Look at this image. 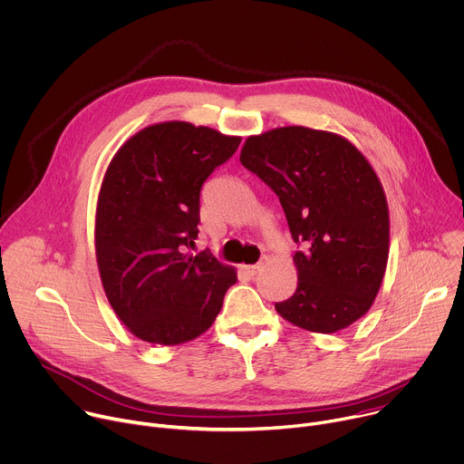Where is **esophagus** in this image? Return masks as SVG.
I'll use <instances>...</instances> for the list:
<instances>
[{
    "label": "esophagus",
    "instance_id": "34e87169",
    "mask_svg": "<svg viewBox=\"0 0 464 464\" xmlns=\"http://www.w3.org/2000/svg\"><path fill=\"white\" fill-rule=\"evenodd\" d=\"M243 270H245L248 276H256V274L261 270V265H259V263H257V265H245Z\"/></svg>",
    "mask_w": 464,
    "mask_h": 464
}]
</instances>
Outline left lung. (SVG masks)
Instances as JSON below:
<instances>
[{
	"label": "left lung",
	"instance_id": "1",
	"mask_svg": "<svg viewBox=\"0 0 464 464\" xmlns=\"http://www.w3.org/2000/svg\"><path fill=\"white\" fill-rule=\"evenodd\" d=\"M239 160L280 198L304 245L295 254L298 287L276 311L324 334L362 318L390 254L388 201L372 164L347 139L304 126L248 137Z\"/></svg>",
	"mask_w": 464,
	"mask_h": 464
}]
</instances>
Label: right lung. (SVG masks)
I'll use <instances>...</instances> for the list:
<instances>
[{
	"instance_id": "right-lung-1",
	"label": "right lung",
	"mask_w": 464,
	"mask_h": 464,
	"mask_svg": "<svg viewBox=\"0 0 464 464\" xmlns=\"http://www.w3.org/2000/svg\"><path fill=\"white\" fill-rule=\"evenodd\" d=\"M241 139L190 122H160L115 153L102 180L95 250L106 296L140 340L177 345L203 334L223 307L236 270L198 237L203 182Z\"/></svg>"
}]
</instances>
